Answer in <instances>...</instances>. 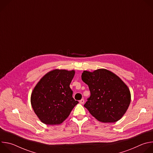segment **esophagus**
<instances>
[{
    "mask_svg": "<svg viewBox=\"0 0 153 153\" xmlns=\"http://www.w3.org/2000/svg\"><path fill=\"white\" fill-rule=\"evenodd\" d=\"M79 102H80V103H81V104H83L84 102H85V100H84L83 99H81L80 100H79Z\"/></svg>",
    "mask_w": 153,
    "mask_h": 153,
    "instance_id": "1",
    "label": "esophagus"
}]
</instances>
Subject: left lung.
Instances as JSON below:
<instances>
[{"mask_svg":"<svg viewBox=\"0 0 153 153\" xmlns=\"http://www.w3.org/2000/svg\"><path fill=\"white\" fill-rule=\"evenodd\" d=\"M82 80L91 95L84 106L99 121L116 122L126 113L131 102L128 86L115 74L105 69L84 71Z\"/></svg>","mask_w":153,"mask_h":153,"instance_id":"obj_1","label":"left lung"}]
</instances>
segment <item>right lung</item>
<instances>
[{"instance_id":"right-lung-1","label":"right lung","mask_w":153,"mask_h":153,"mask_svg":"<svg viewBox=\"0 0 153 153\" xmlns=\"http://www.w3.org/2000/svg\"><path fill=\"white\" fill-rule=\"evenodd\" d=\"M75 71L54 70L43 76L34 88L31 103L39 119L47 125H58L79 103L73 97L70 85Z\"/></svg>"}]
</instances>
